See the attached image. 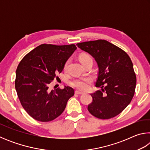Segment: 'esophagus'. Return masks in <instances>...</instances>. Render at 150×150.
<instances>
[{"mask_svg": "<svg viewBox=\"0 0 150 150\" xmlns=\"http://www.w3.org/2000/svg\"><path fill=\"white\" fill-rule=\"evenodd\" d=\"M83 93V92H81L79 91H75V94H77V95H82Z\"/></svg>", "mask_w": 150, "mask_h": 150, "instance_id": "34e87169", "label": "esophagus"}]
</instances>
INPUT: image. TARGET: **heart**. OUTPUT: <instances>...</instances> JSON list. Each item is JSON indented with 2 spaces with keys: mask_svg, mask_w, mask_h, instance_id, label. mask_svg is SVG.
<instances>
[{
  "mask_svg": "<svg viewBox=\"0 0 150 150\" xmlns=\"http://www.w3.org/2000/svg\"><path fill=\"white\" fill-rule=\"evenodd\" d=\"M87 59H92L90 55H88V54H81L79 56V60L81 63L85 62V60ZM91 82V79L89 77L80 78L73 81L71 82V85L73 87L77 88L79 89L85 90L88 88Z\"/></svg>",
  "mask_w": 150,
  "mask_h": 150,
  "instance_id": "1",
  "label": "heart"
}]
</instances>
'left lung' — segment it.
Listing matches in <instances>:
<instances>
[{
	"instance_id": "obj_1",
	"label": "left lung",
	"mask_w": 150,
	"mask_h": 150,
	"mask_svg": "<svg viewBox=\"0 0 150 150\" xmlns=\"http://www.w3.org/2000/svg\"><path fill=\"white\" fill-rule=\"evenodd\" d=\"M77 45L89 54L98 65L95 86L101 90L91 94L93 101L88 106V112L100 119L115 117L130 104L135 93L136 77L130 57L104 40L78 43Z\"/></svg>"
}]
</instances>
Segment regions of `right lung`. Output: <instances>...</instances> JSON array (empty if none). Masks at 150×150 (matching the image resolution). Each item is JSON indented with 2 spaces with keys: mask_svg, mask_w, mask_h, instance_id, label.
Segmentation results:
<instances>
[{
  "mask_svg": "<svg viewBox=\"0 0 150 150\" xmlns=\"http://www.w3.org/2000/svg\"><path fill=\"white\" fill-rule=\"evenodd\" d=\"M76 50L74 44H42L25 55L18 65L15 80L17 95L24 110L35 120H54L62 115L68 100L74 95L71 87L65 86L63 89L50 91L49 85L62 71Z\"/></svg>",
  "mask_w": 150,
  "mask_h": 150,
  "instance_id": "obj_1",
  "label": "right lung"
}]
</instances>
